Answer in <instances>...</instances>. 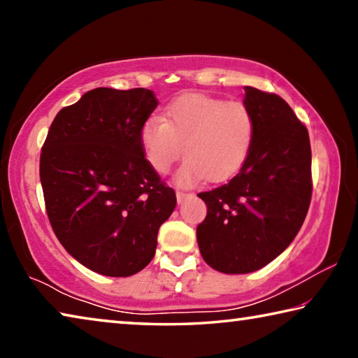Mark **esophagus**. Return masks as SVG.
Masks as SVG:
<instances>
[{
  "mask_svg": "<svg viewBox=\"0 0 358 358\" xmlns=\"http://www.w3.org/2000/svg\"><path fill=\"white\" fill-rule=\"evenodd\" d=\"M189 196H191V194H189V192L177 191V202H178V203H181V202H183V201H185V199H186V197H189Z\"/></svg>",
  "mask_w": 358,
  "mask_h": 358,
  "instance_id": "esophagus-1",
  "label": "esophagus"
}]
</instances>
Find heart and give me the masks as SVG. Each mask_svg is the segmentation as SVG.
<instances>
[{
	"instance_id": "1",
	"label": "heart",
	"mask_w": 358,
	"mask_h": 358,
	"mask_svg": "<svg viewBox=\"0 0 358 358\" xmlns=\"http://www.w3.org/2000/svg\"><path fill=\"white\" fill-rule=\"evenodd\" d=\"M254 137L256 120L250 107L197 93L180 96L166 108L164 120L151 117L141 128L143 155L156 172L171 171L185 147L178 185L232 177L250 156Z\"/></svg>"
}]
</instances>
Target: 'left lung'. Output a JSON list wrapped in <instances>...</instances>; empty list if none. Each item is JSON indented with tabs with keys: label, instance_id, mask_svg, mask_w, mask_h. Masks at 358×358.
<instances>
[{
	"label": "left lung",
	"instance_id": "obj_1",
	"mask_svg": "<svg viewBox=\"0 0 358 358\" xmlns=\"http://www.w3.org/2000/svg\"><path fill=\"white\" fill-rule=\"evenodd\" d=\"M256 120L251 153L227 185L201 192L207 216L197 226L205 262L227 275L251 273L292 243L311 202V145L306 126L273 93L245 87Z\"/></svg>",
	"mask_w": 358,
	"mask_h": 358
}]
</instances>
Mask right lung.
<instances>
[{"mask_svg": "<svg viewBox=\"0 0 358 358\" xmlns=\"http://www.w3.org/2000/svg\"><path fill=\"white\" fill-rule=\"evenodd\" d=\"M156 107L151 90H92L58 112L42 147L41 185L53 232L99 275L143 270L177 205L141 145L142 124Z\"/></svg>", "mask_w": 358, "mask_h": 358, "instance_id": "obj_1", "label": "right lung"}]
</instances>
